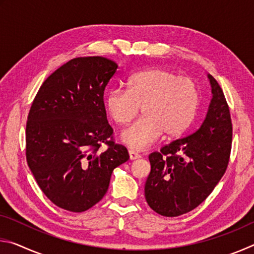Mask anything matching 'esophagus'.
<instances>
[{
    "label": "esophagus",
    "mask_w": 254,
    "mask_h": 254,
    "mask_svg": "<svg viewBox=\"0 0 254 254\" xmlns=\"http://www.w3.org/2000/svg\"><path fill=\"white\" fill-rule=\"evenodd\" d=\"M128 154H130V159H131V160H135V159L141 157V154H140L139 152H136L135 150H132V149L128 150Z\"/></svg>",
    "instance_id": "34e87169"
}]
</instances>
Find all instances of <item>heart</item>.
I'll use <instances>...</instances> for the list:
<instances>
[{"mask_svg": "<svg viewBox=\"0 0 254 254\" xmlns=\"http://www.w3.org/2000/svg\"><path fill=\"white\" fill-rule=\"evenodd\" d=\"M106 109L118 124H127L142 107L144 117L122 132L128 147L143 150L165 132L167 136L182 134L190 126L199 105L198 86L189 77L165 68H151L128 79V91L112 88Z\"/></svg>", "mask_w": 254, "mask_h": 254, "instance_id": "obj_1", "label": "heart"}]
</instances>
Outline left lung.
<instances>
[{
	"mask_svg": "<svg viewBox=\"0 0 254 254\" xmlns=\"http://www.w3.org/2000/svg\"><path fill=\"white\" fill-rule=\"evenodd\" d=\"M213 98L205 121L192 134L149 156L148 205L166 217L190 212L207 198L225 174L232 149V120L221 86L212 75Z\"/></svg>",
	"mask_w": 254,
	"mask_h": 254,
	"instance_id": "obj_1",
	"label": "left lung"
}]
</instances>
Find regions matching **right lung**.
Segmentation results:
<instances>
[{
  "label": "right lung",
  "mask_w": 254,
  "mask_h": 254,
  "mask_svg": "<svg viewBox=\"0 0 254 254\" xmlns=\"http://www.w3.org/2000/svg\"><path fill=\"white\" fill-rule=\"evenodd\" d=\"M118 65L104 57H78L41 85L25 127V157L44 194L69 212L93 207L111 175L128 160L107 122L104 91ZM107 149H100L101 145Z\"/></svg>",
  "instance_id": "right-lung-1"
}]
</instances>
